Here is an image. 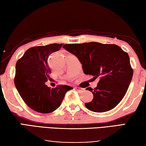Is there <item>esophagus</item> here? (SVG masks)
<instances>
[{
  "mask_svg": "<svg viewBox=\"0 0 146 146\" xmlns=\"http://www.w3.org/2000/svg\"><path fill=\"white\" fill-rule=\"evenodd\" d=\"M76 90H77L78 91H79V92H84L85 90H84V89H83V88H81V87H76L75 88Z\"/></svg>",
  "mask_w": 146,
  "mask_h": 146,
  "instance_id": "1",
  "label": "esophagus"
}]
</instances>
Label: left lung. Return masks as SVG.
<instances>
[{
    "label": "left lung",
    "instance_id": "obj_1",
    "mask_svg": "<svg viewBox=\"0 0 146 146\" xmlns=\"http://www.w3.org/2000/svg\"><path fill=\"white\" fill-rule=\"evenodd\" d=\"M62 48L78 57L84 74L95 80L99 78L95 88L86 89L93 95L92 101L85 104L87 109L101 113L111 110L121 101L133 75L127 52L115 44L95 42L64 44Z\"/></svg>",
    "mask_w": 146,
    "mask_h": 146
}]
</instances>
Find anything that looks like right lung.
<instances>
[{"instance_id":"1","label":"right lung","mask_w":146,"mask_h":146,"mask_svg":"<svg viewBox=\"0 0 146 146\" xmlns=\"http://www.w3.org/2000/svg\"><path fill=\"white\" fill-rule=\"evenodd\" d=\"M62 46V44H51L33 47L16 62L15 87L25 103L39 113H48L55 111L60 106L66 92L73 89L66 85L51 88L46 84L48 79H51L48 57L59 51Z\"/></svg>"}]
</instances>
